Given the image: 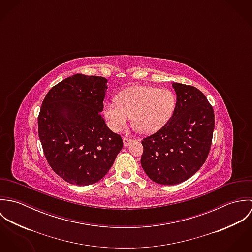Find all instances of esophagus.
I'll return each mask as SVG.
<instances>
[{"label":"esophagus","instance_id":"1","mask_svg":"<svg viewBox=\"0 0 252 252\" xmlns=\"http://www.w3.org/2000/svg\"><path fill=\"white\" fill-rule=\"evenodd\" d=\"M131 143H132V140H131V139L123 138V144H124V146H128Z\"/></svg>","mask_w":252,"mask_h":252}]
</instances>
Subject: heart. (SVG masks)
Listing matches in <instances>:
<instances>
[{
    "label": "heart",
    "mask_w": 252,
    "mask_h": 252,
    "mask_svg": "<svg viewBox=\"0 0 252 252\" xmlns=\"http://www.w3.org/2000/svg\"><path fill=\"white\" fill-rule=\"evenodd\" d=\"M177 105L176 95L167 88L133 86L120 92L116 100L105 101L103 113L111 130L118 132L129 117L142 134H153L171 119Z\"/></svg>",
    "instance_id": "heart-1"
}]
</instances>
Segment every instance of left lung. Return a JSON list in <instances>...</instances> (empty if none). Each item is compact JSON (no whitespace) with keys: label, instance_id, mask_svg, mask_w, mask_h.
Segmentation results:
<instances>
[{"label":"left lung","instance_id":"8db88e82","mask_svg":"<svg viewBox=\"0 0 252 252\" xmlns=\"http://www.w3.org/2000/svg\"><path fill=\"white\" fill-rule=\"evenodd\" d=\"M177 105L169 122L144 138L141 164L151 180L174 185L195 175L205 163L213 141L215 112L196 87L173 83Z\"/></svg>","mask_w":252,"mask_h":252}]
</instances>
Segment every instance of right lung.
I'll use <instances>...</instances> for the list:
<instances>
[{"mask_svg": "<svg viewBox=\"0 0 252 252\" xmlns=\"http://www.w3.org/2000/svg\"><path fill=\"white\" fill-rule=\"evenodd\" d=\"M107 82L103 76L76 73L53 86L42 101L37 129L44 156L71 184L102 180L123 147L101 114Z\"/></svg>", "mask_w": 252, "mask_h": 252, "instance_id": "1", "label": "right lung"}]
</instances>
